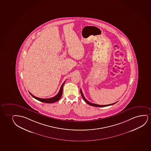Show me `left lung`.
I'll use <instances>...</instances> for the list:
<instances>
[{
	"mask_svg": "<svg viewBox=\"0 0 151 151\" xmlns=\"http://www.w3.org/2000/svg\"><path fill=\"white\" fill-rule=\"evenodd\" d=\"M80 92L81 94V96H82V98L84 99L85 101H86L87 103L89 104V105H90V106H94V107H107V106H111V105H114L115 103H116H116H115L111 104H109V105H97V104H96L91 103H90V101H87V99H85V97H84V95H83V94L82 91V90L81 89L80 90Z\"/></svg>",
	"mask_w": 151,
	"mask_h": 151,
	"instance_id": "1",
	"label": "left lung"
}]
</instances>
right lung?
<instances>
[{"label": "right lung", "mask_w": 151, "mask_h": 151, "mask_svg": "<svg viewBox=\"0 0 151 151\" xmlns=\"http://www.w3.org/2000/svg\"><path fill=\"white\" fill-rule=\"evenodd\" d=\"M65 82L63 83V84L62 85L60 89L59 92H58V93L54 97H52V98H49V99H41V98H39V97H36L34 96H33L32 94L31 93L29 92V93L31 94V96H32V97L35 98V99L38 100L39 101H42L43 103H55V101H59L60 98L61 97V96L62 95V93H63V85L64 84H65Z\"/></svg>", "instance_id": "add662e5"}]
</instances>
